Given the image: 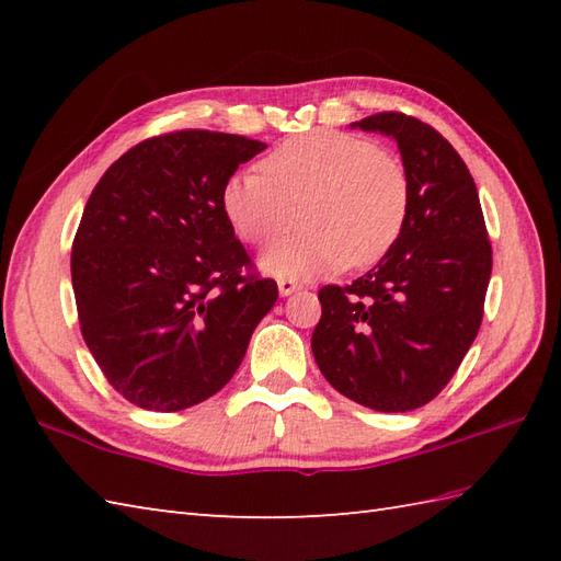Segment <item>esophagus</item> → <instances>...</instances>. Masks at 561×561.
Listing matches in <instances>:
<instances>
[{
	"mask_svg": "<svg viewBox=\"0 0 561 561\" xmlns=\"http://www.w3.org/2000/svg\"><path fill=\"white\" fill-rule=\"evenodd\" d=\"M277 287H279V294H282V296H289V294L301 289V282L294 279V277H279V279H277Z\"/></svg>",
	"mask_w": 561,
	"mask_h": 561,
	"instance_id": "obj_1",
	"label": "esophagus"
}]
</instances>
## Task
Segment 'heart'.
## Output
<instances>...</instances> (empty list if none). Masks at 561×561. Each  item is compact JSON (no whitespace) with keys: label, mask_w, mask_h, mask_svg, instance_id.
Segmentation results:
<instances>
[{"label":"heart","mask_w":561,"mask_h":561,"mask_svg":"<svg viewBox=\"0 0 561 561\" xmlns=\"http://www.w3.org/2000/svg\"><path fill=\"white\" fill-rule=\"evenodd\" d=\"M221 209L238 238L267 245L301 214L306 229L274 245L262 265L277 277H313L383 260L404 229L410 183L390 151L335 129L282 141L260 173H233Z\"/></svg>","instance_id":"heart-1"}]
</instances>
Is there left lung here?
Listing matches in <instances>:
<instances>
[{
  "mask_svg": "<svg viewBox=\"0 0 561 561\" xmlns=\"http://www.w3.org/2000/svg\"><path fill=\"white\" fill-rule=\"evenodd\" d=\"M352 127L398 141L410 211L390 253L347 287L318 291L311 347L344 398L378 412L434 400L478 337L492 243L468 165L432 125L376 113Z\"/></svg>",
  "mask_w": 561,
  "mask_h": 561,
  "instance_id": "1",
  "label": "left lung"
}]
</instances>
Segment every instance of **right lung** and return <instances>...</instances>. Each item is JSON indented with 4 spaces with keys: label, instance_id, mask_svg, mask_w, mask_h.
<instances>
[{
    "label": "right lung",
    "instance_id": "add662e5",
    "mask_svg": "<svg viewBox=\"0 0 561 561\" xmlns=\"http://www.w3.org/2000/svg\"><path fill=\"white\" fill-rule=\"evenodd\" d=\"M262 141L181 129L125 151L83 207L71 287L83 342L141 410L211 398L277 301L221 209V187Z\"/></svg>",
    "mask_w": 561,
    "mask_h": 561
}]
</instances>
